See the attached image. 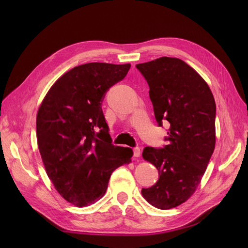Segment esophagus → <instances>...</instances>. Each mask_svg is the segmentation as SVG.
Wrapping results in <instances>:
<instances>
[{
    "instance_id": "esophagus-1",
    "label": "esophagus",
    "mask_w": 248,
    "mask_h": 248,
    "mask_svg": "<svg viewBox=\"0 0 248 248\" xmlns=\"http://www.w3.org/2000/svg\"><path fill=\"white\" fill-rule=\"evenodd\" d=\"M133 156L136 157V158H139L140 156V148H134L133 149Z\"/></svg>"
}]
</instances>
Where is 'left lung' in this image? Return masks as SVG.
Returning a JSON list of instances; mask_svg holds the SVG:
<instances>
[{"mask_svg": "<svg viewBox=\"0 0 248 248\" xmlns=\"http://www.w3.org/2000/svg\"><path fill=\"white\" fill-rule=\"evenodd\" d=\"M137 68L148 81L156 121L170 123L168 145L142 151L159 179L141 194L149 204L168 210L188 200L205 174L216 141L215 100L205 79L182 60L161 57Z\"/></svg>", "mask_w": 248, "mask_h": 248, "instance_id": "obj_1", "label": "left lung"}]
</instances>
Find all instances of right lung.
Instances as JSON below:
<instances>
[{
	"mask_svg": "<svg viewBox=\"0 0 248 248\" xmlns=\"http://www.w3.org/2000/svg\"><path fill=\"white\" fill-rule=\"evenodd\" d=\"M130 64L88 63L58 78L36 118L37 142L46 174L60 196L77 207L106 193L117 168L131 162L132 150L111 145L101 102Z\"/></svg>",
	"mask_w": 248,
	"mask_h": 248,
	"instance_id": "1",
	"label": "right lung"
}]
</instances>
